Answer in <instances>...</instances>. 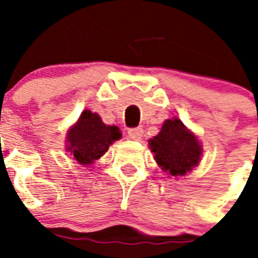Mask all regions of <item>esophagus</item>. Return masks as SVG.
<instances>
[{
    "instance_id": "34e87169",
    "label": "esophagus",
    "mask_w": 258,
    "mask_h": 258,
    "mask_svg": "<svg viewBox=\"0 0 258 258\" xmlns=\"http://www.w3.org/2000/svg\"><path fill=\"white\" fill-rule=\"evenodd\" d=\"M128 137L133 141H141L143 137V130L142 128H131L128 130Z\"/></svg>"
}]
</instances>
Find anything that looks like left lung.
<instances>
[{"label":"left lung","instance_id":"8db88e82","mask_svg":"<svg viewBox=\"0 0 258 258\" xmlns=\"http://www.w3.org/2000/svg\"><path fill=\"white\" fill-rule=\"evenodd\" d=\"M149 147L157 165L174 178L191 171L202 157L197 135L176 116L163 121L159 134L149 141Z\"/></svg>","mask_w":258,"mask_h":258}]
</instances>
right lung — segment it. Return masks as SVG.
Returning <instances> with one entry per match:
<instances>
[{
    "mask_svg": "<svg viewBox=\"0 0 258 258\" xmlns=\"http://www.w3.org/2000/svg\"><path fill=\"white\" fill-rule=\"evenodd\" d=\"M120 138L119 127L107 125L99 113L86 109L67 131L66 150L74 155L79 165L89 166L100 159L108 151L109 146Z\"/></svg>",
    "mask_w": 258,
    "mask_h": 258,
    "instance_id": "add662e5",
    "label": "right lung"
}]
</instances>
